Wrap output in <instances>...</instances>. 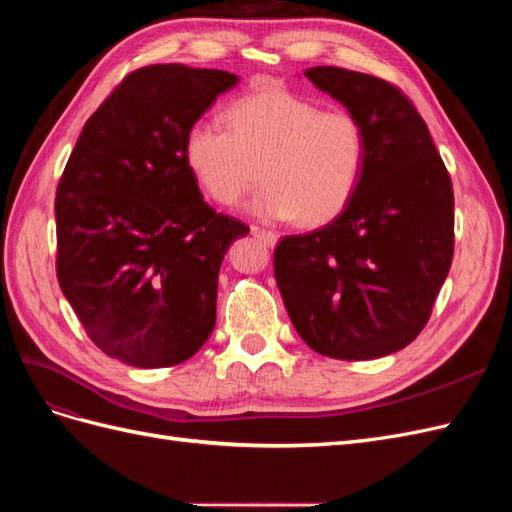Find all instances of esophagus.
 <instances>
[{"mask_svg":"<svg viewBox=\"0 0 512 512\" xmlns=\"http://www.w3.org/2000/svg\"><path fill=\"white\" fill-rule=\"evenodd\" d=\"M250 230H252L254 237H258L262 243L269 245V247H273L277 243V235H275V232H271V230H265V228H260V226H252Z\"/></svg>","mask_w":512,"mask_h":512,"instance_id":"esophagus-1","label":"esophagus"}]
</instances>
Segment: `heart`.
Masks as SVG:
<instances>
[{"label": "heart", "mask_w": 512, "mask_h": 512, "mask_svg": "<svg viewBox=\"0 0 512 512\" xmlns=\"http://www.w3.org/2000/svg\"><path fill=\"white\" fill-rule=\"evenodd\" d=\"M224 121H194L183 138V162L213 203L235 205L260 177L267 185L252 203L256 215L322 226L359 192L369 141L354 113L265 87L232 102Z\"/></svg>", "instance_id": "1"}]
</instances>
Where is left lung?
I'll return each instance as SVG.
<instances>
[{
	"instance_id": "1",
	"label": "left lung",
	"mask_w": 512,
	"mask_h": 512,
	"mask_svg": "<svg viewBox=\"0 0 512 512\" xmlns=\"http://www.w3.org/2000/svg\"><path fill=\"white\" fill-rule=\"evenodd\" d=\"M305 76L363 121L369 158L339 218L275 247V282L309 348L342 361L378 359L423 331L451 269V175L395 85L333 66Z\"/></svg>"
}]
</instances>
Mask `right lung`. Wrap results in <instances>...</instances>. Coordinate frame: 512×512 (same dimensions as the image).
<instances>
[{"mask_svg":"<svg viewBox=\"0 0 512 512\" xmlns=\"http://www.w3.org/2000/svg\"><path fill=\"white\" fill-rule=\"evenodd\" d=\"M239 76L183 64L128 74L91 115L57 185V280L104 354L188 361L215 327L218 275L243 222L215 213L183 138Z\"/></svg>","mask_w":512,"mask_h":512,"instance_id":"add662e5","label":"right lung"}]
</instances>
